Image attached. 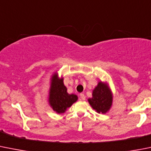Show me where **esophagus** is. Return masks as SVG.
Returning <instances> with one entry per match:
<instances>
[{
	"label": "esophagus",
	"instance_id": "1",
	"mask_svg": "<svg viewBox=\"0 0 151 151\" xmlns=\"http://www.w3.org/2000/svg\"><path fill=\"white\" fill-rule=\"evenodd\" d=\"M80 100H82V101H85L86 100V96L84 95V94H80Z\"/></svg>",
	"mask_w": 151,
	"mask_h": 151
}]
</instances>
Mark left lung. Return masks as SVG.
Returning <instances> with one entry per match:
<instances>
[{
	"label": "left lung",
	"mask_w": 151,
	"mask_h": 151,
	"mask_svg": "<svg viewBox=\"0 0 151 151\" xmlns=\"http://www.w3.org/2000/svg\"><path fill=\"white\" fill-rule=\"evenodd\" d=\"M93 109L98 113H106L112 103V95L106 83H98V86L93 90L92 98L88 100Z\"/></svg>",
	"instance_id": "left-lung-1"
}]
</instances>
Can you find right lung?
I'll list each match as a JSON object with an SVG mask.
<instances>
[{
	"label": "right lung",
	"mask_w": 151,
	"mask_h": 151,
	"mask_svg": "<svg viewBox=\"0 0 151 151\" xmlns=\"http://www.w3.org/2000/svg\"><path fill=\"white\" fill-rule=\"evenodd\" d=\"M77 101V95H69L67 92V88L63 83V79L59 78L56 74H53L49 92V104L53 110L59 114L64 113L66 109Z\"/></svg>",
	"instance_id": "right-lung-1"
}]
</instances>
